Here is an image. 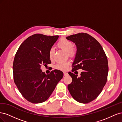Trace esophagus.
Returning <instances> with one entry per match:
<instances>
[{"label":"esophagus","mask_w":122,"mask_h":122,"mask_svg":"<svg viewBox=\"0 0 122 122\" xmlns=\"http://www.w3.org/2000/svg\"><path fill=\"white\" fill-rule=\"evenodd\" d=\"M68 75V73L65 72H64V76H67V75Z\"/></svg>","instance_id":"1"}]
</instances>
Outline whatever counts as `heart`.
<instances>
[{
	"mask_svg": "<svg viewBox=\"0 0 122 122\" xmlns=\"http://www.w3.org/2000/svg\"><path fill=\"white\" fill-rule=\"evenodd\" d=\"M57 47L61 50L67 52L68 55L70 57H74L76 55V50L74 48V44L71 41L65 38H61L57 44ZM49 57L51 60H52L55 54V50L53 48H51L49 50ZM70 65L69 61L60 62L55 65V68L60 70H66L68 68Z\"/></svg>",
	"mask_w": 122,
	"mask_h": 122,
	"instance_id": "heart-1",
	"label": "heart"
}]
</instances>
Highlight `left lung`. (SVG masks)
<instances>
[{"label":"left lung","mask_w":122,"mask_h":122,"mask_svg":"<svg viewBox=\"0 0 122 122\" xmlns=\"http://www.w3.org/2000/svg\"><path fill=\"white\" fill-rule=\"evenodd\" d=\"M66 38L75 43L77 47L72 72L83 70L79 78L69 72L72 81L68 84V90L76 101L90 103L101 93L106 83L108 72L107 58L100 44L86 33H79Z\"/></svg>","instance_id":"left-lung-1"}]
</instances>
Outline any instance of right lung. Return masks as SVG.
I'll list each match as a JSON object with an SVG mask.
<instances>
[{"label": "right lung", "instance_id": "add662e5", "mask_svg": "<svg viewBox=\"0 0 122 122\" xmlns=\"http://www.w3.org/2000/svg\"><path fill=\"white\" fill-rule=\"evenodd\" d=\"M58 36L36 34L21 44L15 56L13 69L14 82L23 97L32 103H41L48 99L64 76L54 70L46 75L41 67L51 64L49 50Z\"/></svg>", "mask_w": 122, "mask_h": 122}]
</instances>
